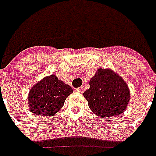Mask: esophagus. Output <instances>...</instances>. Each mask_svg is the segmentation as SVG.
<instances>
[{
    "label": "esophagus",
    "mask_w": 156,
    "mask_h": 156,
    "mask_svg": "<svg viewBox=\"0 0 156 156\" xmlns=\"http://www.w3.org/2000/svg\"><path fill=\"white\" fill-rule=\"evenodd\" d=\"M75 91H76V92H78V93H83V87L77 88V89H75Z\"/></svg>",
    "instance_id": "1"
}]
</instances>
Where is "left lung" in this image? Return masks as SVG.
Wrapping results in <instances>:
<instances>
[{
    "instance_id": "left-lung-1",
    "label": "left lung",
    "mask_w": 156,
    "mask_h": 156,
    "mask_svg": "<svg viewBox=\"0 0 156 156\" xmlns=\"http://www.w3.org/2000/svg\"><path fill=\"white\" fill-rule=\"evenodd\" d=\"M90 88L83 93L89 108L99 116L107 118L126 110L130 93L127 83L111 70L100 68L89 81Z\"/></svg>"
}]
</instances>
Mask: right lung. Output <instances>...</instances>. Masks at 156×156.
<instances>
[{"mask_svg": "<svg viewBox=\"0 0 156 156\" xmlns=\"http://www.w3.org/2000/svg\"><path fill=\"white\" fill-rule=\"evenodd\" d=\"M73 93L70 86L55 75L43 78L34 86L29 94L30 111L39 116H52L59 112L67 97Z\"/></svg>", "mask_w": 156, "mask_h": 156, "instance_id": "obj_1", "label": "right lung"}]
</instances>
